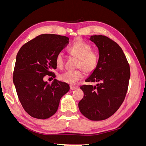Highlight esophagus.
I'll list each match as a JSON object with an SVG mask.
<instances>
[{"instance_id": "obj_1", "label": "esophagus", "mask_w": 146, "mask_h": 146, "mask_svg": "<svg viewBox=\"0 0 146 146\" xmlns=\"http://www.w3.org/2000/svg\"><path fill=\"white\" fill-rule=\"evenodd\" d=\"M77 88L78 87L77 86H76V85H70V90H76V89H77Z\"/></svg>"}]
</instances>
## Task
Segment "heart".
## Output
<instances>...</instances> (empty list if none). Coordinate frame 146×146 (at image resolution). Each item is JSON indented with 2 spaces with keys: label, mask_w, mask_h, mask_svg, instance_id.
Here are the masks:
<instances>
[{
  "label": "heart",
  "mask_w": 146,
  "mask_h": 146,
  "mask_svg": "<svg viewBox=\"0 0 146 146\" xmlns=\"http://www.w3.org/2000/svg\"><path fill=\"white\" fill-rule=\"evenodd\" d=\"M91 50V46L82 40L75 42L68 50L69 54L78 60L76 68L83 70L87 74L93 72L99 62L98 54ZM55 60L56 66L60 68H62L65 61L62 52L57 54ZM81 69L64 72L60 75L59 78L65 83L76 84L83 77V73Z\"/></svg>",
  "instance_id": "1"
}]
</instances>
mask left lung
<instances>
[{"label":"left lung","instance_id":"obj_1","mask_svg":"<svg viewBox=\"0 0 146 146\" xmlns=\"http://www.w3.org/2000/svg\"><path fill=\"white\" fill-rule=\"evenodd\" d=\"M99 49V62L85 82L96 85H83L84 97L78 108L91 121H102L111 116L121 107L127 92L130 77L129 63L121 47L103 35L89 39Z\"/></svg>","mask_w":146,"mask_h":146}]
</instances>
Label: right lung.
<instances>
[{
  "instance_id": "obj_1",
  "label": "right lung",
  "mask_w": 146,
  "mask_h": 146,
  "mask_svg": "<svg viewBox=\"0 0 146 146\" xmlns=\"http://www.w3.org/2000/svg\"><path fill=\"white\" fill-rule=\"evenodd\" d=\"M69 43V38L42 34L27 42L16 56L13 83L25 111L33 117L46 119L56 112L61 98L69 91L68 83L54 79L51 85L43 80L55 77L56 56Z\"/></svg>"
}]
</instances>
